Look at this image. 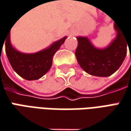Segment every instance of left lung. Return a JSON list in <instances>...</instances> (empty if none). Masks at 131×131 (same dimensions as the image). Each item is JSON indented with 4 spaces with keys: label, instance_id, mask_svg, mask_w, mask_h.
Instances as JSON below:
<instances>
[{
    "label": "left lung",
    "instance_id": "left-lung-1",
    "mask_svg": "<svg viewBox=\"0 0 131 131\" xmlns=\"http://www.w3.org/2000/svg\"><path fill=\"white\" fill-rule=\"evenodd\" d=\"M116 39L105 49L95 48L86 37H78L75 56L81 67L89 75L107 77L117 71L127 54L128 41L124 31L114 24ZM128 46H130L128 45ZM130 49V47H128Z\"/></svg>",
    "mask_w": 131,
    "mask_h": 131
}]
</instances>
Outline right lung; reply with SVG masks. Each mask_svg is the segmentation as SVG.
I'll return each mask as SVG.
<instances>
[{"instance_id": "obj_1", "label": "right lung", "mask_w": 131, "mask_h": 131, "mask_svg": "<svg viewBox=\"0 0 131 131\" xmlns=\"http://www.w3.org/2000/svg\"><path fill=\"white\" fill-rule=\"evenodd\" d=\"M65 39L66 37L40 52L26 54L13 48L10 43V33L9 32L4 41L6 53L12 67L20 77L28 81L37 80L50 70L55 53L64 42Z\"/></svg>"}]
</instances>
